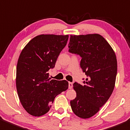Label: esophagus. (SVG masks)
<instances>
[{
    "instance_id": "obj_1",
    "label": "esophagus",
    "mask_w": 130,
    "mask_h": 130,
    "mask_svg": "<svg viewBox=\"0 0 130 130\" xmlns=\"http://www.w3.org/2000/svg\"><path fill=\"white\" fill-rule=\"evenodd\" d=\"M73 87V84L72 83H70V82H69V89H72Z\"/></svg>"
}]
</instances>
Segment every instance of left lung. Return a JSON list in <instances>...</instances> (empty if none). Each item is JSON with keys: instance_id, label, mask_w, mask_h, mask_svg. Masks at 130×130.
Listing matches in <instances>:
<instances>
[{"instance_id": "obj_1", "label": "left lung", "mask_w": 130, "mask_h": 130, "mask_svg": "<svg viewBox=\"0 0 130 130\" xmlns=\"http://www.w3.org/2000/svg\"><path fill=\"white\" fill-rule=\"evenodd\" d=\"M69 51L81 56L80 67L88 78L84 85L75 83L76 97L70 101L73 112L82 119L93 116L112 93L117 75L116 56L100 34L70 35Z\"/></svg>"}]
</instances>
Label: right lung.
I'll list each match as a JSON object with an SVG mask.
<instances>
[{
	"label": "right lung",
	"mask_w": 130,
	"mask_h": 130,
	"mask_svg": "<svg viewBox=\"0 0 130 130\" xmlns=\"http://www.w3.org/2000/svg\"><path fill=\"white\" fill-rule=\"evenodd\" d=\"M69 35L41 34L30 40L21 51L16 67L19 99L30 115L39 117L50 110L55 98L69 88L67 80L49 77Z\"/></svg>",
	"instance_id": "obj_1"
}]
</instances>
